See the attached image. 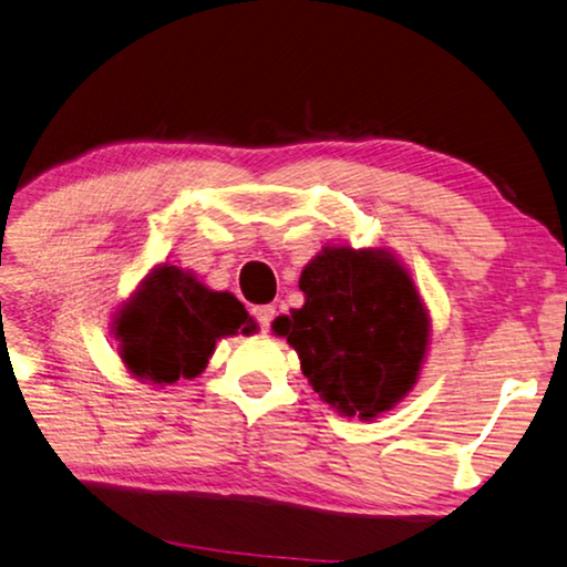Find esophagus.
Wrapping results in <instances>:
<instances>
[{"instance_id":"obj_1","label":"esophagus","mask_w":567,"mask_h":567,"mask_svg":"<svg viewBox=\"0 0 567 567\" xmlns=\"http://www.w3.org/2000/svg\"><path fill=\"white\" fill-rule=\"evenodd\" d=\"M274 313H276V309L274 307H256V311H254V317H256V321H258V327L266 329L271 327V321H274Z\"/></svg>"}]
</instances>
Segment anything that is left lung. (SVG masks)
I'll return each instance as SVG.
<instances>
[{"label":"left lung","mask_w":567,"mask_h":567,"mask_svg":"<svg viewBox=\"0 0 567 567\" xmlns=\"http://www.w3.org/2000/svg\"><path fill=\"white\" fill-rule=\"evenodd\" d=\"M303 307L274 321L313 393L342 415L372 421L421 374L431 319L411 274L385 248L327 246L303 266Z\"/></svg>","instance_id":"8db88e82"}]
</instances>
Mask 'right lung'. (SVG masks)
Segmentation results:
<instances>
[{
	"instance_id": "add662e5",
	"label": "right lung",
	"mask_w": 567,
	"mask_h": 567,
	"mask_svg": "<svg viewBox=\"0 0 567 567\" xmlns=\"http://www.w3.org/2000/svg\"><path fill=\"white\" fill-rule=\"evenodd\" d=\"M254 329L256 321L233 293L207 289L195 274L169 264L156 266L113 319L126 370L154 385L197 378L217 339Z\"/></svg>"
}]
</instances>
